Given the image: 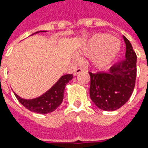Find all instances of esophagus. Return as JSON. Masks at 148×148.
I'll return each mask as SVG.
<instances>
[{
  "label": "esophagus",
  "instance_id": "34e87169",
  "mask_svg": "<svg viewBox=\"0 0 148 148\" xmlns=\"http://www.w3.org/2000/svg\"><path fill=\"white\" fill-rule=\"evenodd\" d=\"M82 71H83L82 68H77V69H76V70L74 71V72H73V75H74V76H77L78 73L82 72Z\"/></svg>",
  "mask_w": 148,
  "mask_h": 148
}]
</instances>
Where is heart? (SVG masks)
I'll return each instance as SVG.
<instances>
[{"instance_id": "obj_1", "label": "heart", "mask_w": 148, "mask_h": 148, "mask_svg": "<svg viewBox=\"0 0 148 148\" xmlns=\"http://www.w3.org/2000/svg\"><path fill=\"white\" fill-rule=\"evenodd\" d=\"M121 49L120 41L109 34H95L82 44L79 53L92 56V62L98 68H104L115 59ZM77 59V58H76Z\"/></svg>"}]
</instances>
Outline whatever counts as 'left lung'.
I'll list each match as a JSON object with an SVG mask.
<instances>
[{
	"mask_svg": "<svg viewBox=\"0 0 148 148\" xmlns=\"http://www.w3.org/2000/svg\"><path fill=\"white\" fill-rule=\"evenodd\" d=\"M126 44L125 59L114 65L109 71L89 72L90 96L99 109L114 111L122 107L133 94L137 76V55L132 44L123 36Z\"/></svg>",
	"mask_w": 148,
	"mask_h": 148,
	"instance_id": "8db88e82",
	"label": "left lung"
}]
</instances>
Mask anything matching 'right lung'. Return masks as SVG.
Returning a JSON list of instances; mask_svg holds the SVG:
<instances>
[{"label":"right lung","mask_w":148,"mask_h":148,"mask_svg":"<svg viewBox=\"0 0 148 148\" xmlns=\"http://www.w3.org/2000/svg\"><path fill=\"white\" fill-rule=\"evenodd\" d=\"M39 32L46 31H38L34 34ZM72 77V74L62 76L46 93L35 99H23L15 93L14 95L20 104L25 106L27 110L38 114H49L55 110L62 104L66 85L69 82V81H71Z\"/></svg>","instance_id":"right-lung-1"}]
</instances>
